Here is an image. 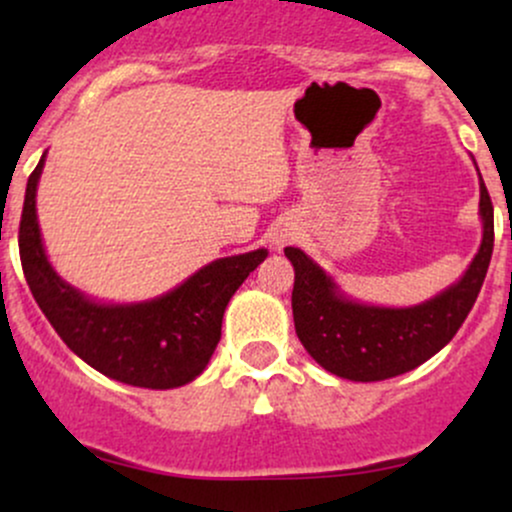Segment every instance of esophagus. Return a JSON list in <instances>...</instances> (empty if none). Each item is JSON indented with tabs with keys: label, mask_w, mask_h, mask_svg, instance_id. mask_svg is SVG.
<instances>
[{
	"label": "esophagus",
	"mask_w": 512,
	"mask_h": 512,
	"mask_svg": "<svg viewBox=\"0 0 512 512\" xmlns=\"http://www.w3.org/2000/svg\"><path fill=\"white\" fill-rule=\"evenodd\" d=\"M291 238V233H274V245H284Z\"/></svg>",
	"instance_id": "esophagus-1"
}]
</instances>
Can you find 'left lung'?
<instances>
[{
  "label": "left lung",
  "mask_w": 512,
  "mask_h": 512,
  "mask_svg": "<svg viewBox=\"0 0 512 512\" xmlns=\"http://www.w3.org/2000/svg\"><path fill=\"white\" fill-rule=\"evenodd\" d=\"M479 190L484 238L477 257L457 284L414 308L349 301L303 250L284 248L296 269L293 325L322 368L356 383H375L421 366L455 337L477 301L493 252V204L484 180Z\"/></svg>",
  "instance_id": "8db88e82"
}]
</instances>
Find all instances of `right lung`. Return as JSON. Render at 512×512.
<instances>
[{
    "mask_svg": "<svg viewBox=\"0 0 512 512\" xmlns=\"http://www.w3.org/2000/svg\"><path fill=\"white\" fill-rule=\"evenodd\" d=\"M45 154L28 178L19 223L23 276L62 342L108 378L170 390L207 368L221 339L223 310L267 250L223 257L199 269L166 296L134 305H103L64 284L45 257L35 190Z\"/></svg>",
    "mask_w": 512,
    "mask_h": 512,
    "instance_id": "add662e5",
    "label": "right lung"
}]
</instances>
